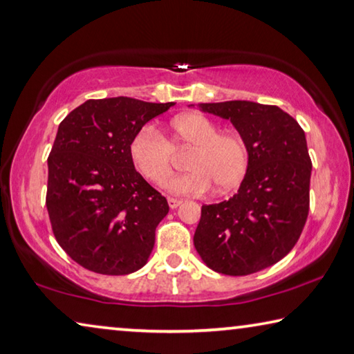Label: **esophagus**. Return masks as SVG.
Returning a JSON list of instances; mask_svg holds the SVG:
<instances>
[{"label": "esophagus", "mask_w": 354, "mask_h": 354, "mask_svg": "<svg viewBox=\"0 0 354 354\" xmlns=\"http://www.w3.org/2000/svg\"><path fill=\"white\" fill-rule=\"evenodd\" d=\"M183 201L179 198H173V197H168V206L171 207V209H175V207H178L179 205H181Z\"/></svg>", "instance_id": "1"}]
</instances>
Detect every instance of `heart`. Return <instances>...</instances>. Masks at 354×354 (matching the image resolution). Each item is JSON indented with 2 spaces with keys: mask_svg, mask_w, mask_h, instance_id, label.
I'll list each match as a JSON object with an SVG mask.
<instances>
[{
  "mask_svg": "<svg viewBox=\"0 0 354 354\" xmlns=\"http://www.w3.org/2000/svg\"><path fill=\"white\" fill-rule=\"evenodd\" d=\"M170 143L154 127H143L131 142L133 165L156 184L171 173L173 149L192 148L187 173L171 178L167 187L176 195H201L214 186L218 195L236 190L249 170V147L238 132H221L209 118L190 111L170 121Z\"/></svg>",
  "mask_w": 354,
  "mask_h": 354,
  "instance_id": "b5f03b06",
  "label": "heart"
}]
</instances>
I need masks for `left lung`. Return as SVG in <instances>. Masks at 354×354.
<instances>
[{
    "mask_svg": "<svg viewBox=\"0 0 354 354\" xmlns=\"http://www.w3.org/2000/svg\"><path fill=\"white\" fill-rule=\"evenodd\" d=\"M198 106L230 120L249 147V170L232 198L201 206L194 245L212 271L248 276L282 260L306 225L312 173L306 133L276 105Z\"/></svg>",
    "mask_w": 354,
    "mask_h": 354,
    "instance_id": "1",
    "label": "left lung"
}]
</instances>
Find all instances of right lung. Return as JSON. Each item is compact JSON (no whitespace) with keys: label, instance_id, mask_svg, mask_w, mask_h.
<instances>
[{"label":"right lung","instance_id":"1","mask_svg":"<svg viewBox=\"0 0 354 354\" xmlns=\"http://www.w3.org/2000/svg\"><path fill=\"white\" fill-rule=\"evenodd\" d=\"M173 105L89 99L61 121L46 203L56 241L80 266L126 276L147 265L168 203L136 170L131 142Z\"/></svg>","mask_w":354,"mask_h":354}]
</instances>
